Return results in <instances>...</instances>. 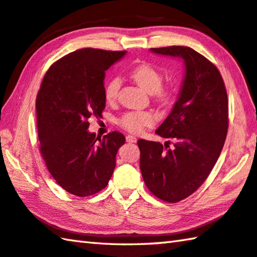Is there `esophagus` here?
<instances>
[{
  "instance_id": "1",
  "label": "esophagus",
  "mask_w": 257,
  "mask_h": 257,
  "mask_svg": "<svg viewBox=\"0 0 257 257\" xmlns=\"http://www.w3.org/2000/svg\"><path fill=\"white\" fill-rule=\"evenodd\" d=\"M125 141H127L128 143H132V144H134V143H136V142H137V138L135 137V136H133V135H128V136L125 137Z\"/></svg>"
}]
</instances>
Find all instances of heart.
Segmentation results:
<instances>
[{
	"label": "heart",
	"mask_w": 257,
	"mask_h": 257,
	"mask_svg": "<svg viewBox=\"0 0 257 257\" xmlns=\"http://www.w3.org/2000/svg\"><path fill=\"white\" fill-rule=\"evenodd\" d=\"M130 76L138 84V86L147 92L148 94H154L161 103H169L173 91L170 87L162 86L163 75L160 71L153 67L149 64H142L135 67ZM120 87V78L112 77L106 83L104 87V97L108 102H113L118 96V91ZM121 127L127 129L130 133H141L145 127L152 125L154 123V116L147 111H133V112L124 113L119 119Z\"/></svg>",
	"instance_id": "obj_1"
}]
</instances>
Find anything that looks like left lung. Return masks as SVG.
I'll use <instances>...</instances> for the list:
<instances>
[{
	"label": "left lung",
	"instance_id": "left-lung-1",
	"mask_svg": "<svg viewBox=\"0 0 257 257\" xmlns=\"http://www.w3.org/2000/svg\"><path fill=\"white\" fill-rule=\"evenodd\" d=\"M180 58L184 78L173 109L156 130L162 145L139 139L141 171L149 191L166 202H179L201 185L218 161L228 129V97L218 68L190 47L152 48Z\"/></svg>",
	"mask_w": 257,
	"mask_h": 257
}]
</instances>
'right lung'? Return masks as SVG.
I'll list each match as a JSON object with an SVG mask.
<instances>
[{
    "mask_svg": "<svg viewBox=\"0 0 257 257\" xmlns=\"http://www.w3.org/2000/svg\"><path fill=\"white\" fill-rule=\"evenodd\" d=\"M125 51L83 48L54 63L36 100L40 153L51 176L77 197L104 189L125 138L112 132L103 138L88 132V119L105 108V71Z\"/></svg>",
    "mask_w": 257,
    "mask_h": 257,
    "instance_id": "obj_1",
    "label": "right lung"
}]
</instances>
